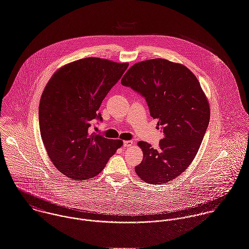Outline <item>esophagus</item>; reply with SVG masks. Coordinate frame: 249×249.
I'll use <instances>...</instances> for the list:
<instances>
[{"label":"esophagus","instance_id":"esophagus-1","mask_svg":"<svg viewBox=\"0 0 249 249\" xmlns=\"http://www.w3.org/2000/svg\"><path fill=\"white\" fill-rule=\"evenodd\" d=\"M132 144H133V141H124V147L131 146Z\"/></svg>","mask_w":249,"mask_h":249}]
</instances>
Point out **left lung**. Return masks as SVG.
<instances>
[{
    "label": "left lung",
    "mask_w": 249,
    "mask_h": 249,
    "mask_svg": "<svg viewBox=\"0 0 249 249\" xmlns=\"http://www.w3.org/2000/svg\"><path fill=\"white\" fill-rule=\"evenodd\" d=\"M121 84L145 99L163 132L156 149L139 142L143 158L137 175L150 184L170 182L195 158L209 124V104L198 79L182 65L152 59L132 66Z\"/></svg>",
    "instance_id": "left-lung-1"
}]
</instances>
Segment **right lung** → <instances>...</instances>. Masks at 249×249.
<instances>
[{
	"label": "right lung",
	"mask_w": 249,
	"mask_h": 249,
	"mask_svg": "<svg viewBox=\"0 0 249 249\" xmlns=\"http://www.w3.org/2000/svg\"><path fill=\"white\" fill-rule=\"evenodd\" d=\"M127 63L86 58L60 68L49 80L39 106V125L48 157L74 181L92 179L123 145L90 133L103 100L121 79Z\"/></svg>",
	"instance_id": "1"
}]
</instances>
